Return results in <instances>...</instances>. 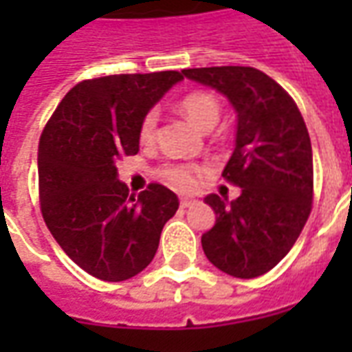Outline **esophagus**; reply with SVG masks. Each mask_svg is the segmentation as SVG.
I'll return each mask as SVG.
<instances>
[{
    "instance_id": "1",
    "label": "esophagus",
    "mask_w": 352,
    "mask_h": 352,
    "mask_svg": "<svg viewBox=\"0 0 352 352\" xmlns=\"http://www.w3.org/2000/svg\"><path fill=\"white\" fill-rule=\"evenodd\" d=\"M198 204V199L194 196H181V207H192Z\"/></svg>"
}]
</instances>
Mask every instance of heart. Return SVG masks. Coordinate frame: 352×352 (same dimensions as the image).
Segmentation results:
<instances>
[{"mask_svg": "<svg viewBox=\"0 0 352 352\" xmlns=\"http://www.w3.org/2000/svg\"><path fill=\"white\" fill-rule=\"evenodd\" d=\"M181 111L188 116V120L198 126L199 130H211L221 118V103L217 101L214 96L206 92L188 94L181 101ZM156 124H158V113L148 111L139 126L141 143L153 141L154 133H156ZM196 173H199V168L190 166V164H168L160 169L162 179L177 188H190L196 181Z\"/></svg>", "mask_w": 352, "mask_h": 352, "instance_id": "obj_1", "label": "heart"}]
</instances>
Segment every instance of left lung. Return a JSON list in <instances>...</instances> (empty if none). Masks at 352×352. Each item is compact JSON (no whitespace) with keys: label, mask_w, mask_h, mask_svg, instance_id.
Returning a JSON list of instances; mask_svg holds the SVG:
<instances>
[{"label":"left lung","mask_w":352,"mask_h":352,"mask_svg":"<svg viewBox=\"0 0 352 352\" xmlns=\"http://www.w3.org/2000/svg\"><path fill=\"white\" fill-rule=\"evenodd\" d=\"M186 79L226 96L237 115L236 148L222 177L241 188L206 204L217 222L201 236L209 262L239 279L264 275L292 249L311 213L313 151L292 98L254 67L183 69Z\"/></svg>","instance_id":"1"}]
</instances>
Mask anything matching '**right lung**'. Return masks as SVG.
Wrapping results in <instances>:
<instances>
[{
  "mask_svg": "<svg viewBox=\"0 0 352 352\" xmlns=\"http://www.w3.org/2000/svg\"><path fill=\"white\" fill-rule=\"evenodd\" d=\"M183 72L109 75L73 87L39 141L43 219L75 264L101 280H126L151 264L179 199L162 184L138 196L116 160L138 154L139 126Z\"/></svg>",
  "mask_w": 352,
  "mask_h": 352,
  "instance_id": "add662e5",
  "label": "right lung"
}]
</instances>
